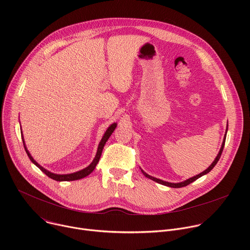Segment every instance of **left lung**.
Instances as JSON below:
<instances>
[{
    "instance_id": "8db88e82",
    "label": "left lung",
    "mask_w": 250,
    "mask_h": 250,
    "mask_svg": "<svg viewBox=\"0 0 250 250\" xmlns=\"http://www.w3.org/2000/svg\"><path fill=\"white\" fill-rule=\"evenodd\" d=\"M228 126H229V125H227V130H226V134H225V136H224V140H223V144H222V146H221V149H220V151H219V153H218V155H217V157L215 158V160L212 161V163L205 170V171H203L202 173H200V174H198V175H196V176H194V177H191V178H189V179H187V180H185V181H182V182H179V183H171V182H166V181H163V180H160V179H158V178H155V177H152V176H150V175H148L147 173H146L144 170H142L141 168H140V170H141V172L144 173V175L146 176V177H147V178H149V179H151L152 181H155V182H157V183H159V184H161V185H164V186H167V187H171V188H181V187H185V186H187V185H189V184H191L192 182H194V181H196L197 179H199L200 177H202V176H204V175H206V174H208L213 167H215V165L218 163V161L220 160V157H221V155H222V152H223V150H224V147H225V142H226V137H227V132H228Z\"/></svg>"
}]
</instances>
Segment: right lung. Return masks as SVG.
I'll return each mask as SVG.
<instances>
[{"mask_svg": "<svg viewBox=\"0 0 250 250\" xmlns=\"http://www.w3.org/2000/svg\"><path fill=\"white\" fill-rule=\"evenodd\" d=\"M117 125H118L117 123H114V124H112V125L108 127V129L105 130L104 134L103 135V137H102V139H101V141H100V144H99L96 156H95V158L93 159V161L91 162V164H90L89 166H87L86 168L82 169V170H79V171L74 172V173H70V174H55V173H52V172L46 170L45 168H43L42 165H40L37 161H35V160L33 159V157L31 156V154H30L29 151L27 150V148H26V146H25V144H24V139H23L22 131H21V138H22V142H23L25 152H26L27 156L29 157L30 161H31L35 166H38L45 175H47L49 178H51V179H53V180H55V181H59V182H61V181H75V180L82 179V178L88 176L89 174H91V173L94 171V169L96 168V166H97V164H98V162H99V160H100V157H101V154H102V151H103V148H104V145H105V142L108 141L109 137L112 135V133H113L114 130L116 129Z\"/></svg>", "mask_w": 250, "mask_h": 250, "instance_id": "1", "label": "right lung"}]
</instances>
